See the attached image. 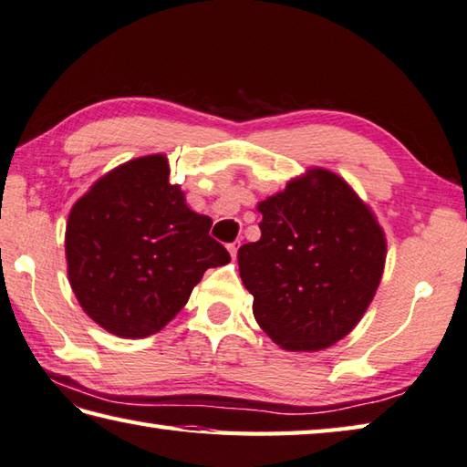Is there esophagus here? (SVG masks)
I'll use <instances>...</instances> for the list:
<instances>
[{
	"label": "esophagus",
	"instance_id": "esophagus-1",
	"mask_svg": "<svg viewBox=\"0 0 467 467\" xmlns=\"http://www.w3.org/2000/svg\"><path fill=\"white\" fill-rule=\"evenodd\" d=\"M236 251H239V243H231V244H228V253H231V257L234 259L236 257Z\"/></svg>",
	"mask_w": 467,
	"mask_h": 467
}]
</instances>
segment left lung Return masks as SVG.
Masks as SVG:
<instances>
[{
  "instance_id": "8db88e82",
  "label": "left lung",
  "mask_w": 467,
  "mask_h": 467,
  "mask_svg": "<svg viewBox=\"0 0 467 467\" xmlns=\"http://www.w3.org/2000/svg\"><path fill=\"white\" fill-rule=\"evenodd\" d=\"M259 213L261 239L239 249L254 319L285 350L342 340L367 312L385 267V234L368 206L336 173L312 170Z\"/></svg>"
}]
</instances>
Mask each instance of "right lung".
Wrapping results in <instances>:
<instances>
[{"mask_svg": "<svg viewBox=\"0 0 467 467\" xmlns=\"http://www.w3.org/2000/svg\"><path fill=\"white\" fill-rule=\"evenodd\" d=\"M163 155L127 161L72 206L68 279L78 304L107 332L143 337L176 316L210 267L231 261L213 221L170 184Z\"/></svg>", "mask_w": 467, "mask_h": 467, "instance_id": "right-lung-1", "label": "right lung"}]
</instances>
